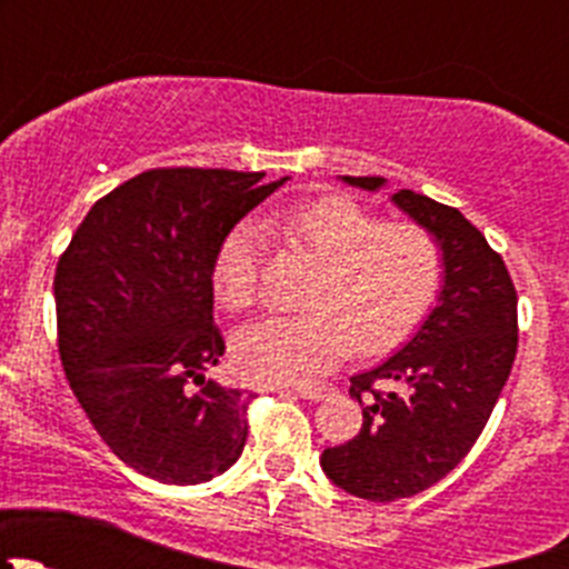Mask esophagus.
<instances>
[{
  "mask_svg": "<svg viewBox=\"0 0 569 569\" xmlns=\"http://www.w3.org/2000/svg\"><path fill=\"white\" fill-rule=\"evenodd\" d=\"M272 391H278V393H297L300 396V399H311V401H319V399H325L327 393L332 391L330 386H321V388H272Z\"/></svg>",
  "mask_w": 569,
  "mask_h": 569,
  "instance_id": "1",
  "label": "esophagus"
}]
</instances>
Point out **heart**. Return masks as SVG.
Returning <instances> with one entry per match:
<instances>
[{"instance_id": "1", "label": "heart", "mask_w": 569, "mask_h": 569, "mask_svg": "<svg viewBox=\"0 0 569 569\" xmlns=\"http://www.w3.org/2000/svg\"><path fill=\"white\" fill-rule=\"evenodd\" d=\"M267 228L311 252L321 269L300 317H267L233 338L248 380L308 386L343 355H382L429 317L446 274L443 248L416 222H388L347 194H325L269 214ZM261 231L239 222L217 248L211 286L220 306L244 311L258 295Z\"/></svg>"}]
</instances>
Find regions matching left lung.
Masks as SVG:
<instances>
[{
    "mask_svg": "<svg viewBox=\"0 0 569 569\" xmlns=\"http://www.w3.org/2000/svg\"><path fill=\"white\" fill-rule=\"evenodd\" d=\"M343 181L375 192L386 178ZM393 203L443 248V289L401 352L349 380L363 427L321 455V468L341 490L380 503L427 490L465 460L518 355V291L485 233L412 189H399Z\"/></svg>",
    "mask_w": 569,
    "mask_h": 569,
    "instance_id": "obj_1",
    "label": "left lung"
}]
</instances>
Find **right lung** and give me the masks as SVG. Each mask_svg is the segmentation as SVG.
Wrapping results in <instances>:
<instances>
[{
	"mask_svg": "<svg viewBox=\"0 0 569 569\" xmlns=\"http://www.w3.org/2000/svg\"><path fill=\"white\" fill-rule=\"evenodd\" d=\"M157 168L96 200L57 261V347L71 391L129 468L200 485L239 460L252 393L206 380L217 248L286 178Z\"/></svg>",
	"mask_w": 569,
	"mask_h": 569,
	"instance_id": "add662e5",
	"label": "right lung"
}]
</instances>
